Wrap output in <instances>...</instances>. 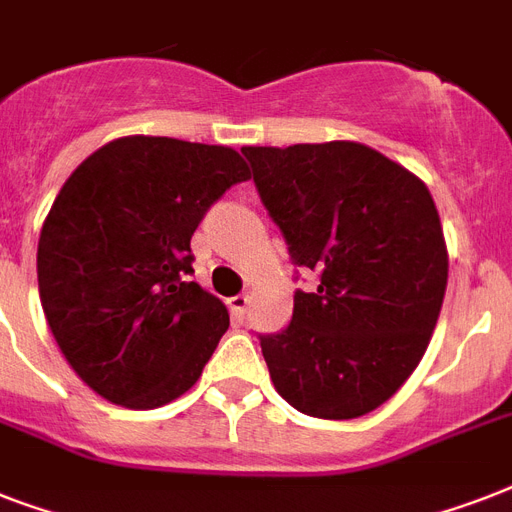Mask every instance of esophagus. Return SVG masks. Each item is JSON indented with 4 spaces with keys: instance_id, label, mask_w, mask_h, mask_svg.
<instances>
[{
    "instance_id": "esophagus-1",
    "label": "esophagus",
    "mask_w": 512,
    "mask_h": 512,
    "mask_svg": "<svg viewBox=\"0 0 512 512\" xmlns=\"http://www.w3.org/2000/svg\"><path fill=\"white\" fill-rule=\"evenodd\" d=\"M228 308H231L233 319H244L247 316V308H249V297L247 295H236L228 300Z\"/></svg>"
}]
</instances>
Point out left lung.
<instances>
[{"mask_svg": "<svg viewBox=\"0 0 512 512\" xmlns=\"http://www.w3.org/2000/svg\"><path fill=\"white\" fill-rule=\"evenodd\" d=\"M292 263L319 271L287 329L260 335L279 396L321 420L374 412L417 369L449 257L420 177L361 143L241 148Z\"/></svg>", "mask_w": 512, "mask_h": 512, "instance_id": "obj_1", "label": "left lung"}]
</instances>
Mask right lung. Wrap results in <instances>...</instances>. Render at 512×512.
<instances>
[{
  "label": "right lung",
  "mask_w": 512,
  "mask_h": 512,
  "mask_svg": "<svg viewBox=\"0 0 512 512\" xmlns=\"http://www.w3.org/2000/svg\"><path fill=\"white\" fill-rule=\"evenodd\" d=\"M244 180L233 148L132 135L63 183L36 249L39 297L63 356L98 396L156 409L199 380L231 321L188 281L191 236Z\"/></svg>",
  "instance_id": "1"
}]
</instances>
